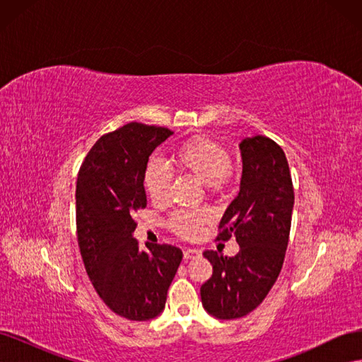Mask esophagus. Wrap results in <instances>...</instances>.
Wrapping results in <instances>:
<instances>
[{"mask_svg": "<svg viewBox=\"0 0 362 362\" xmlns=\"http://www.w3.org/2000/svg\"><path fill=\"white\" fill-rule=\"evenodd\" d=\"M182 255H184V259L187 261V259H192V258L199 257L201 254H199V250H198V249H192V247H187V249H184Z\"/></svg>", "mask_w": 362, "mask_h": 362, "instance_id": "esophagus-1", "label": "esophagus"}]
</instances>
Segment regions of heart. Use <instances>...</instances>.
Returning <instances> with one entry per match:
<instances>
[{
	"label": "heart",
	"mask_w": 362,
	"mask_h": 362,
	"mask_svg": "<svg viewBox=\"0 0 362 362\" xmlns=\"http://www.w3.org/2000/svg\"><path fill=\"white\" fill-rule=\"evenodd\" d=\"M173 160L184 172L193 175L206 185L218 184L231 172V158L228 151L217 141L206 137H196L182 144L173 152ZM172 184V170L169 164L152 157L145 170V187L154 202H166ZM206 222L202 213L177 211L170 217V226L181 237H193L199 233Z\"/></svg>",
	"instance_id": "b5f03b06"
}]
</instances>
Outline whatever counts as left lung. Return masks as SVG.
<instances>
[{
	"instance_id": "8db88e82",
	"label": "left lung",
	"mask_w": 362,
	"mask_h": 362,
	"mask_svg": "<svg viewBox=\"0 0 362 362\" xmlns=\"http://www.w3.org/2000/svg\"><path fill=\"white\" fill-rule=\"evenodd\" d=\"M240 190L218 228V238L235 237L234 257L205 250L213 275L201 287L202 306L216 319H240L264 300L276 282L288 245L294 192L288 161L264 136L242 140Z\"/></svg>"
}]
</instances>
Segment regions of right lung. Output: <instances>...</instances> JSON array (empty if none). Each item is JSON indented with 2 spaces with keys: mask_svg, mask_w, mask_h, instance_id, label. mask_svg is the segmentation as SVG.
Here are the masks:
<instances>
[{
  "mask_svg": "<svg viewBox=\"0 0 362 362\" xmlns=\"http://www.w3.org/2000/svg\"><path fill=\"white\" fill-rule=\"evenodd\" d=\"M173 133L131 122L103 136L76 180V234L87 275L104 303L128 320L146 322L164 310L182 252L172 245L141 249L133 214L146 206L145 170Z\"/></svg>",
  "mask_w": 362,
  "mask_h": 362,
  "instance_id": "add662e5",
  "label": "right lung"
}]
</instances>
